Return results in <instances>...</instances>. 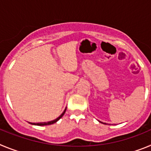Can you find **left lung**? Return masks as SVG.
I'll list each match as a JSON object with an SVG mask.
<instances>
[{
	"instance_id": "obj_1",
	"label": "left lung",
	"mask_w": 151,
	"mask_h": 151,
	"mask_svg": "<svg viewBox=\"0 0 151 151\" xmlns=\"http://www.w3.org/2000/svg\"><path fill=\"white\" fill-rule=\"evenodd\" d=\"M101 123H103V122H101ZM104 124H105V123H104Z\"/></svg>"
}]
</instances>
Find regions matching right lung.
<instances>
[{
	"label": "right lung",
	"mask_w": 151,
	"mask_h": 151,
	"mask_svg": "<svg viewBox=\"0 0 151 151\" xmlns=\"http://www.w3.org/2000/svg\"><path fill=\"white\" fill-rule=\"evenodd\" d=\"M66 109H65V110H64V111L63 112L62 114H61V115L60 116L58 117V118H57V119H54V120H52V121H50V122H38V123H34V122H33V123H32V122H29V123L32 124V125H51V124H54V123H55V122H57V121L59 120L60 119L62 118L63 116L64 113H65V112H66Z\"/></svg>",
	"instance_id": "right-lung-1"
}]
</instances>
